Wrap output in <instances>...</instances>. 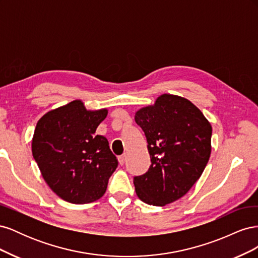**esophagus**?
<instances>
[{
	"instance_id": "esophagus-1",
	"label": "esophagus",
	"mask_w": 258,
	"mask_h": 258,
	"mask_svg": "<svg viewBox=\"0 0 258 258\" xmlns=\"http://www.w3.org/2000/svg\"><path fill=\"white\" fill-rule=\"evenodd\" d=\"M124 161H126V155H120L119 157H118V162H119V165L120 166H122L123 163H124Z\"/></svg>"
}]
</instances>
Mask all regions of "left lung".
I'll use <instances>...</instances> for the list:
<instances>
[{
    "mask_svg": "<svg viewBox=\"0 0 258 258\" xmlns=\"http://www.w3.org/2000/svg\"><path fill=\"white\" fill-rule=\"evenodd\" d=\"M135 119L144 131L152 161L146 173L135 176L136 192L145 204L163 207L188 192L204 172L212 127L189 100L168 93L140 108Z\"/></svg>",
    "mask_w": 258,
    "mask_h": 258,
    "instance_id": "obj_1",
    "label": "left lung"
}]
</instances>
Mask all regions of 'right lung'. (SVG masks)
I'll use <instances>...</instances> for the list:
<instances>
[{
    "label": "right lung",
    "instance_id": "right-lung-1",
    "mask_svg": "<svg viewBox=\"0 0 258 258\" xmlns=\"http://www.w3.org/2000/svg\"><path fill=\"white\" fill-rule=\"evenodd\" d=\"M106 115V108L89 111L81 100H74L37 121L33 158L45 182L61 199L84 205L104 195L118 166L106 138L96 135Z\"/></svg>",
    "mask_w": 258,
    "mask_h": 258
}]
</instances>
